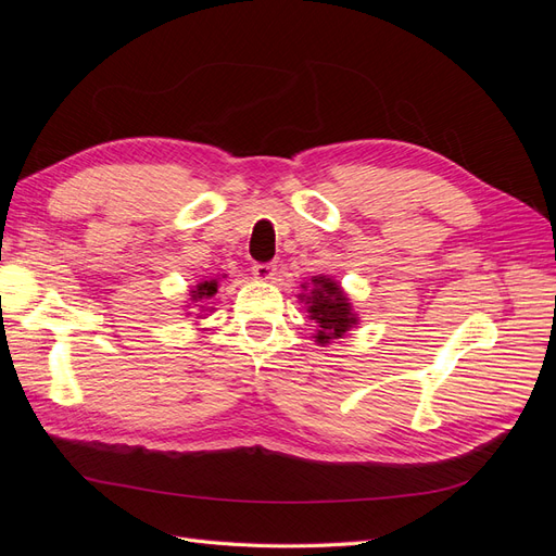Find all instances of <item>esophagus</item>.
<instances>
[{
  "label": "esophagus",
  "mask_w": 556,
  "mask_h": 556,
  "mask_svg": "<svg viewBox=\"0 0 556 556\" xmlns=\"http://www.w3.org/2000/svg\"><path fill=\"white\" fill-rule=\"evenodd\" d=\"M252 276L260 280H274L276 276V264L274 262H257L252 264Z\"/></svg>",
  "instance_id": "34e87169"
}]
</instances>
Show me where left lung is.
<instances>
[{"mask_svg": "<svg viewBox=\"0 0 556 556\" xmlns=\"http://www.w3.org/2000/svg\"><path fill=\"white\" fill-rule=\"evenodd\" d=\"M311 282H313V290L306 296V304H308L311 319H315L319 325V331L315 336L317 343L323 345V343H329L331 339H341L352 325H357V317L352 315L345 294L341 292L339 285L325 276L313 278Z\"/></svg>", "mask_w": 556, "mask_h": 556, "instance_id": "obj_1", "label": "left lung"}]
</instances>
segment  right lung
I'll use <instances>...</instances> for the list:
<instances>
[{
  "label": "right lung",
  "instance_id": "add662e5",
  "mask_svg": "<svg viewBox=\"0 0 556 556\" xmlns=\"http://www.w3.org/2000/svg\"><path fill=\"white\" fill-rule=\"evenodd\" d=\"M217 292V282L215 280H204V282H199L197 285V290L192 292V299L194 301H201V299H208V296H213Z\"/></svg>",
  "mask_w": 556,
  "mask_h": 556
}]
</instances>
